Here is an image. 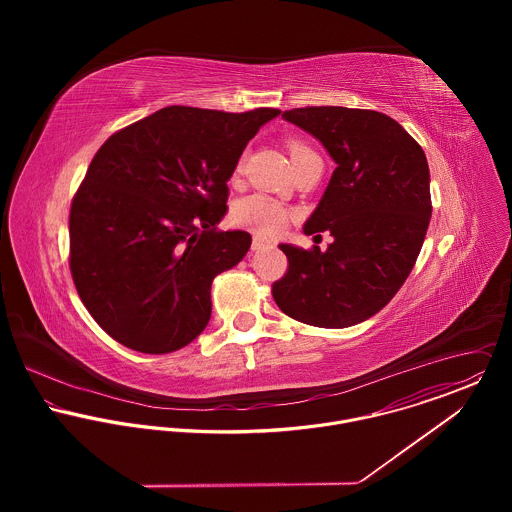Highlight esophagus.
Listing matches in <instances>:
<instances>
[{
	"label": "esophagus",
	"instance_id": "34e87169",
	"mask_svg": "<svg viewBox=\"0 0 512 512\" xmlns=\"http://www.w3.org/2000/svg\"><path fill=\"white\" fill-rule=\"evenodd\" d=\"M266 246H268L266 240H262V238H258V236L252 238V250H262V248H266Z\"/></svg>",
	"mask_w": 512,
	"mask_h": 512
}]
</instances>
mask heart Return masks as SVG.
<instances>
[{
  "label": "heart",
  "mask_w": 512,
  "mask_h": 512,
  "mask_svg": "<svg viewBox=\"0 0 512 512\" xmlns=\"http://www.w3.org/2000/svg\"><path fill=\"white\" fill-rule=\"evenodd\" d=\"M288 149L292 155L293 165H297L303 157L313 153L311 147L305 146L299 140H290ZM240 167H242V163L236 165V171H240ZM232 219L238 226L248 228L258 236L270 238V236H278L286 228L288 219H290V211L284 205H280L278 201H272L264 195H250L236 203V207L232 211Z\"/></svg>",
  "instance_id": "b5f03b06"
}]
</instances>
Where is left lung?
<instances>
[{
  "label": "left lung",
  "mask_w": 512,
  "mask_h": 512,
  "mask_svg": "<svg viewBox=\"0 0 512 512\" xmlns=\"http://www.w3.org/2000/svg\"><path fill=\"white\" fill-rule=\"evenodd\" d=\"M282 118L317 138L337 167L303 226L329 230L333 242L325 252L282 244L288 272L272 286L274 301L307 325H357L396 295L422 250L432 217L426 153L374 110L307 106Z\"/></svg>",
  "instance_id": "obj_1"
}]
</instances>
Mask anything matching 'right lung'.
Listing matches in <instances>:
<instances>
[{
    "label": "right lung",
    "mask_w": 512,
    "mask_h": 512,
    "mask_svg": "<svg viewBox=\"0 0 512 512\" xmlns=\"http://www.w3.org/2000/svg\"><path fill=\"white\" fill-rule=\"evenodd\" d=\"M276 108L167 106L100 147L71 207V274L94 321L128 349L165 355L211 319V284L248 252L217 230L226 181Z\"/></svg>",
    "instance_id": "obj_1"
}]
</instances>
